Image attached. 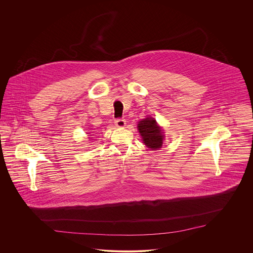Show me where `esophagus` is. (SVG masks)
I'll list each match as a JSON object with an SVG mask.
<instances>
[{
  "label": "esophagus",
  "mask_w": 253,
  "mask_h": 253,
  "mask_svg": "<svg viewBox=\"0 0 253 253\" xmlns=\"http://www.w3.org/2000/svg\"><path fill=\"white\" fill-rule=\"evenodd\" d=\"M115 124H116L117 127L122 128V127H124L126 125V121H125V120H123V119H117L115 121Z\"/></svg>",
  "instance_id": "obj_1"
}]
</instances>
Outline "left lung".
<instances>
[{
	"mask_svg": "<svg viewBox=\"0 0 253 253\" xmlns=\"http://www.w3.org/2000/svg\"><path fill=\"white\" fill-rule=\"evenodd\" d=\"M138 131L140 132L144 144L152 150H157L161 148L163 144V132L160 127L157 124L155 119L147 118L139 121Z\"/></svg>",
	"mask_w": 253,
	"mask_h": 253,
	"instance_id": "obj_1",
	"label": "left lung"
}]
</instances>
